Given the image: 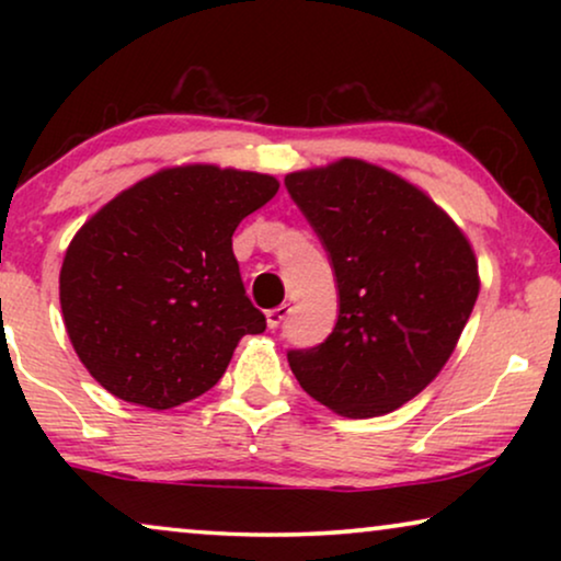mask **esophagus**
I'll use <instances>...</instances> for the list:
<instances>
[{"label":"esophagus","instance_id":"obj_1","mask_svg":"<svg viewBox=\"0 0 561 561\" xmlns=\"http://www.w3.org/2000/svg\"><path fill=\"white\" fill-rule=\"evenodd\" d=\"M290 313V306L288 304H280L278 309H271L265 313V319H267V327L271 329H278L283 321H286V317Z\"/></svg>","mask_w":561,"mask_h":561}]
</instances>
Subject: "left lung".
<instances>
[{
  "instance_id": "obj_1",
  "label": "left lung",
  "mask_w": 561,
  "mask_h": 561,
  "mask_svg": "<svg viewBox=\"0 0 561 561\" xmlns=\"http://www.w3.org/2000/svg\"><path fill=\"white\" fill-rule=\"evenodd\" d=\"M324 244L340 317L317 347L288 350L311 398L347 419L409 403L457 347L478 301V260L424 191L365 160L286 175Z\"/></svg>"
}]
</instances>
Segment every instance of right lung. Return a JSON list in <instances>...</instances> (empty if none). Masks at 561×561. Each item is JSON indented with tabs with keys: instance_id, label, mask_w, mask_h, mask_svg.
<instances>
[{
	"instance_id": "right-lung-1",
	"label": "right lung",
	"mask_w": 561,
	"mask_h": 561,
	"mask_svg": "<svg viewBox=\"0 0 561 561\" xmlns=\"http://www.w3.org/2000/svg\"><path fill=\"white\" fill-rule=\"evenodd\" d=\"M278 186L234 168H165L76 232L60 267V309L99 386L156 411L217 386L237 342L265 332L232 234Z\"/></svg>"
}]
</instances>
